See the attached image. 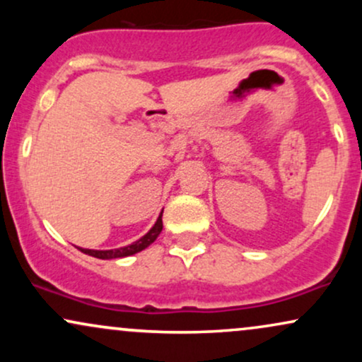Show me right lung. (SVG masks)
<instances>
[{"mask_svg": "<svg viewBox=\"0 0 362 362\" xmlns=\"http://www.w3.org/2000/svg\"><path fill=\"white\" fill-rule=\"evenodd\" d=\"M161 216H163V211H161L160 216H158L155 226H153L146 235L141 236L138 242L127 245V247L114 248V250H90V248H80V250L83 253H86V255L97 257V259H102V260L122 259V257L134 255V253H138L141 250H144V248H146V247H149V245H151L158 238V235L161 233V230H163V221H161Z\"/></svg>", "mask_w": 362, "mask_h": 362, "instance_id": "obj_1", "label": "right lung"}]
</instances>
